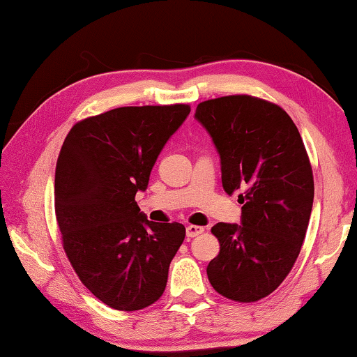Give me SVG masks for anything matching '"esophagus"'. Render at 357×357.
<instances>
[{
    "label": "esophagus",
    "instance_id": "obj_1",
    "mask_svg": "<svg viewBox=\"0 0 357 357\" xmlns=\"http://www.w3.org/2000/svg\"><path fill=\"white\" fill-rule=\"evenodd\" d=\"M204 229L199 227V226H187V237L188 238H193L199 236V234H203Z\"/></svg>",
    "mask_w": 357,
    "mask_h": 357
}]
</instances>
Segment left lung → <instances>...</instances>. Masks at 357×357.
<instances>
[{
  "label": "left lung",
  "instance_id": "obj_1",
  "mask_svg": "<svg viewBox=\"0 0 357 357\" xmlns=\"http://www.w3.org/2000/svg\"><path fill=\"white\" fill-rule=\"evenodd\" d=\"M197 119L221 159L224 192H238L241 224L218 222L219 255L208 280L219 294L255 302L271 294L299 257L314 204L301 133L280 105L252 96L198 104Z\"/></svg>",
  "mask_w": 357,
  "mask_h": 357
}]
</instances>
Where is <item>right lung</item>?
<instances>
[{"instance_id": "obj_1", "label": "right lung", "mask_w": 357, "mask_h": 357, "mask_svg": "<svg viewBox=\"0 0 357 357\" xmlns=\"http://www.w3.org/2000/svg\"><path fill=\"white\" fill-rule=\"evenodd\" d=\"M188 114L185 104L120 107L76 123L61 146L55 213L63 248L82 284L112 309H144L167 284L185 227L149 221L135 195L148 188Z\"/></svg>"}]
</instances>
